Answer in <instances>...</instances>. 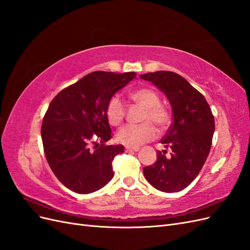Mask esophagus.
Wrapping results in <instances>:
<instances>
[{
  "instance_id": "34e87169",
  "label": "esophagus",
  "mask_w": 250,
  "mask_h": 250,
  "mask_svg": "<svg viewBox=\"0 0 250 250\" xmlns=\"http://www.w3.org/2000/svg\"><path fill=\"white\" fill-rule=\"evenodd\" d=\"M125 149H126V151H134V152H137V151H139V147H128V146H126L125 147Z\"/></svg>"
}]
</instances>
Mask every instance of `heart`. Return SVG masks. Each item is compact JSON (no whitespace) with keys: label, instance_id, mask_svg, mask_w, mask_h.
<instances>
[{"label":"heart","instance_id":"1","mask_svg":"<svg viewBox=\"0 0 250 250\" xmlns=\"http://www.w3.org/2000/svg\"><path fill=\"white\" fill-rule=\"evenodd\" d=\"M130 98L135 103L145 107L142 119L145 123L122 127L117 133V140L128 147H139L157 137L158 132L153 123L161 130L167 129L171 123V113L167 106L161 103L160 95L152 88L142 87L135 89L130 94ZM125 113L126 106L120 96H111L105 108L108 123L112 126L120 125L123 122Z\"/></svg>","mask_w":250,"mask_h":250}]
</instances>
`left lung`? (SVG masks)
I'll list each match as a JSON object with an SVG mask.
<instances>
[{
	"instance_id": "left-lung-1",
	"label": "left lung",
	"mask_w": 250,
	"mask_h": 250,
	"mask_svg": "<svg viewBox=\"0 0 250 250\" xmlns=\"http://www.w3.org/2000/svg\"><path fill=\"white\" fill-rule=\"evenodd\" d=\"M170 101L173 122L161 141L170 150L156 152V162L143 169L148 183L166 193L184 190L197 177L209 153L215 120L201 93L180 75L169 71L143 74Z\"/></svg>"
}]
</instances>
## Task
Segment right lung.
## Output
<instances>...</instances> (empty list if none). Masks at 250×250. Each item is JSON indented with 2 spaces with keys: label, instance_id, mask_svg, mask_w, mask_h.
Returning a JSON list of instances; mask_svg holds the SVG:
<instances>
[{
  "label": "right lung",
  "instance_id": "add662e5",
  "mask_svg": "<svg viewBox=\"0 0 250 250\" xmlns=\"http://www.w3.org/2000/svg\"><path fill=\"white\" fill-rule=\"evenodd\" d=\"M135 76L134 72L89 73L51 101L42 125L44 155L71 191L93 193L113 177L112 161L124 147L104 146L112 137L105 108L109 98Z\"/></svg>",
  "mask_w": 250,
  "mask_h": 250
}]
</instances>
